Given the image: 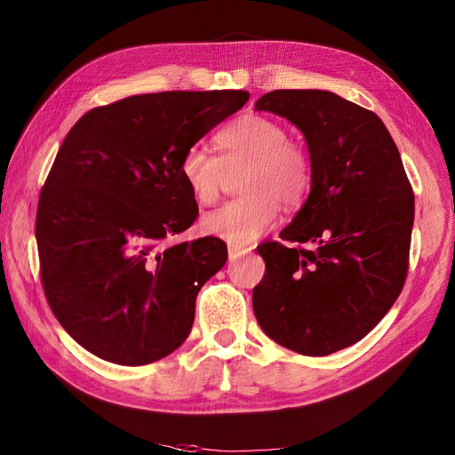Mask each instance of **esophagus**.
<instances>
[{"label":"esophagus","instance_id":"esophagus-1","mask_svg":"<svg viewBox=\"0 0 455 455\" xmlns=\"http://www.w3.org/2000/svg\"><path fill=\"white\" fill-rule=\"evenodd\" d=\"M251 252V249H244V246H235V244H229L228 246V256H229V259H237V258H241V256H244V254H249Z\"/></svg>","mask_w":455,"mask_h":455}]
</instances>
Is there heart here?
I'll list each match as a JSON object with an SVG mask.
<instances>
[{
	"mask_svg": "<svg viewBox=\"0 0 455 455\" xmlns=\"http://www.w3.org/2000/svg\"><path fill=\"white\" fill-rule=\"evenodd\" d=\"M218 156L189 148L180 161V178L197 204L218 201L228 172L244 167L243 197L206 212L201 226L211 235L235 246L254 243L277 224L281 209L299 204L313 182L309 151L288 139L279 121L266 116H243L216 134Z\"/></svg>",
	"mask_w": 455,
	"mask_h": 455,
	"instance_id": "obj_1",
	"label": "heart"
}]
</instances>
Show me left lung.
I'll return each mask as SVG.
<instances>
[{"mask_svg":"<svg viewBox=\"0 0 455 455\" xmlns=\"http://www.w3.org/2000/svg\"><path fill=\"white\" fill-rule=\"evenodd\" d=\"M258 112L304 132L311 194L279 241L258 254L252 291L261 330L279 346L324 356L361 341L396 301L408 275L414 191L383 121L328 91L279 89Z\"/></svg>","mask_w":455,"mask_h":455,"instance_id":"obj_1","label":"left lung"}]
</instances>
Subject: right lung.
<instances>
[{"label":"right lung","mask_w":455,"mask_h":455,"mask_svg":"<svg viewBox=\"0 0 455 455\" xmlns=\"http://www.w3.org/2000/svg\"><path fill=\"white\" fill-rule=\"evenodd\" d=\"M249 96L134 94L89 109L68 132L39 194L36 239L49 307L89 353L142 366L189 336L196 298L228 246L167 244L199 216L180 161Z\"/></svg>","instance_id":"right-lung-1"}]
</instances>
